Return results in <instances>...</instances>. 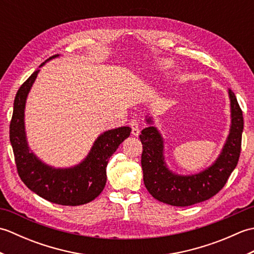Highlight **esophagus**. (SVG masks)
Listing matches in <instances>:
<instances>
[{
	"mask_svg": "<svg viewBox=\"0 0 254 254\" xmlns=\"http://www.w3.org/2000/svg\"><path fill=\"white\" fill-rule=\"evenodd\" d=\"M130 126L132 127V134L134 136H138L139 135V126H138V122L135 120V119H133V120L131 121Z\"/></svg>",
	"mask_w": 254,
	"mask_h": 254,
	"instance_id": "esophagus-1",
	"label": "esophagus"
}]
</instances>
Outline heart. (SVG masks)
Masks as SVG:
<instances>
[{"instance_id": "b5f03b06", "label": "heart", "mask_w": 254, "mask_h": 254, "mask_svg": "<svg viewBox=\"0 0 254 254\" xmlns=\"http://www.w3.org/2000/svg\"><path fill=\"white\" fill-rule=\"evenodd\" d=\"M170 66H171V62H170V61L164 60V61H161V62L159 63V67H160V68H168V67H170Z\"/></svg>"}]
</instances>
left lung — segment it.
Returning <instances> with one entry per match:
<instances>
[{"mask_svg": "<svg viewBox=\"0 0 254 254\" xmlns=\"http://www.w3.org/2000/svg\"><path fill=\"white\" fill-rule=\"evenodd\" d=\"M230 100V128L217 159L206 169L194 175L182 176L172 172L164 156V138L153 118L146 117L149 126L142 131V169L144 185L158 201L172 206H190L214 196L226 185L238 164L244 117L234 91L228 89Z\"/></svg>", "mask_w": 254, "mask_h": 254, "instance_id": "obj_1", "label": "left lung"}]
</instances>
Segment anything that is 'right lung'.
<instances>
[{
	"mask_svg": "<svg viewBox=\"0 0 254 254\" xmlns=\"http://www.w3.org/2000/svg\"><path fill=\"white\" fill-rule=\"evenodd\" d=\"M58 57L59 55L53 56L46 62ZM39 71H35L20 86L14 100L13 117L9 124V141L18 175L27 188L51 203L69 206L89 203L104 190L107 182L108 161L119 145L130 136L132 128L120 127L101 133L96 138L88 155L73 167L56 168L45 164L30 150L25 131L27 96Z\"/></svg>",
	"mask_w": 254,
	"mask_h": 254,
	"instance_id": "obj_1",
	"label": "right lung"
}]
</instances>
